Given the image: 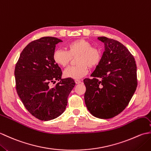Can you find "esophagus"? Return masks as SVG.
Masks as SVG:
<instances>
[{
  "label": "esophagus",
  "instance_id": "1",
  "mask_svg": "<svg viewBox=\"0 0 151 151\" xmlns=\"http://www.w3.org/2000/svg\"><path fill=\"white\" fill-rule=\"evenodd\" d=\"M75 83L76 84H79L81 83V81H80V80H75Z\"/></svg>",
  "mask_w": 151,
  "mask_h": 151
}]
</instances>
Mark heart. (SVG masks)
Instances as JSON below:
<instances>
[{
	"mask_svg": "<svg viewBox=\"0 0 151 151\" xmlns=\"http://www.w3.org/2000/svg\"><path fill=\"white\" fill-rule=\"evenodd\" d=\"M67 50L56 49L53 53V60L58 65L66 67L72 58H76L77 65L70 66L64 70L66 78L79 79L85 76L89 68H95L101 62L102 54L97 48L93 47L92 44L85 40L79 39L70 41L67 45Z\"/></svg>",
	"mask_w": 151,
	"mask_h": 151,
	"instance_id": "b5f03b06",
	"label": "heart"
}]
</instances>
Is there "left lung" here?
<instances>
[{"mask_svg":"<svg viewBox=\"0 0 151 151\" xmlns=\"http://www.w3.org/2000/svg\"><path fill=\"white\" fill-rule=\"evenodd\" d=\"M98 40L104 44L100 63L85 78V103L95 117L110 119L129 104L137 85V67L134 56L118 41L106 37Z\"/></svg>","mask_w":151,"mask_h":151,"instance_id":"1","label":"left lung"}]
</instances>
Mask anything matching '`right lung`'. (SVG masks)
Returning <instances> with one entry per match:
<instances>
[{"label": "right lung", "instance_id": "obj_1", "mask_svg": "<svg viewBox=\"0 0 151 151\" xmlns=\"http://www.w3.org/2000/svg\"><path fill=\"white\" fill-rule=\"evenodd\" d=\"M62 41L54 37L34 40L22 50L15 67L16 90L24 107L41 121L54 119L65 111L67 98L75 82L62 79L60 67L53 60L56 45ZM60 82L53 88L50 83Z\"/></svg>", "mask_w": 151, "mask_h": 151}]
</instances>
